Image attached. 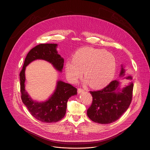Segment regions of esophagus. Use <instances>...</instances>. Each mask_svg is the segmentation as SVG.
Segmentation results:
<instances>
[{"label":"esophagus","mask_w":150,"mask_h":150,"mask_svg":"<svg viewBox=\"0 0 150 150\" xmlns=\"http://www.w3.org/2000/svg\"><path fill=\"white\" fill-rule=\"evenodd\" d=\"M83 91H84V90L83 88H78V93H80L81 92H83Z\"/></svg>","instance_id":"34e87169"}]
</instances>
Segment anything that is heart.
Masks as SVG:
<instances>
[{
    "instance_id": "obj_1",
    "label": "heart",
    "mask_w": 150,
    "mask_h": 150,
    "mask_svg": "<svg viewBox=\"0 0 150 150\" xmlns=\"http://www.w3.org/2000/svg\"><path fill=\"white\" fill-rule=\"evenodd\" d=\"M115 58L110 52L103 50L83 47L76 51L72 60L65 63L67 79L75 83L81 78L84 70V76L94 88H101L113 79L115 73Z\"/></svg>"
}]
</instances>
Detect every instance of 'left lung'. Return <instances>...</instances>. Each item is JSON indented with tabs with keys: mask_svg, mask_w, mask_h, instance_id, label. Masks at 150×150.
I'll return each mask as SVG.
<instances>
[{
	"mask_svg": "<svg viewBox=\"0 0 150 150\" xmlns=\"http://www.w3.org/2000/svg\"><path fill=\"white\" fill-rule=\"evenodd\" d=\"M123 67L120 76L125 75ZM132 79L131 76L126 78ZM119 82L112 81L103 89L90 92L92 95V102L87 110V116L93 122L100 124H110L119 119L129 107L132 99L134 84L123 88L118 87Z\"/></svg>",
	"mask_w": 150,
	"mask_h": 150,
	"instance_id": "obj_1",
	"label": "left lung"
}]
</instances>
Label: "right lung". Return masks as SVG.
Returning a JSON list of instances; mask_svg holds the SVG:
<instances>
[{"mask_svg": "<svg viewBox=\"0 0 150 150\" xmlns=\"http://www.w3.org/2000/svg\"><path fill=\"white\" fill-rule=\"evenodd\" d=\"M57 47V44H40L32 48L25 57L19 75L22 102L31 115L43 123H54L60 120L66 114L69 99L77 94L76 88L62 81H58L55 92L45 102L39 103L33 100L25 90V67L35 60H45L59 71H62L64 59L58 54Z\"/></svg>", "mask_w": 150, "mask_h": 150, "instance_id": "obj_1", "label": "right lung"}]
</instances>
